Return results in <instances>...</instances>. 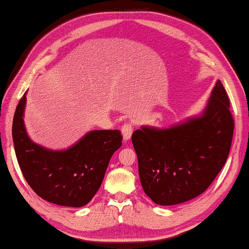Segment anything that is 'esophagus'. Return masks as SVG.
<instances>
[{
    "label": "esophagus",
    "instance_id": "34e87169",
    "mask_svg": "<svg viewBox=\"0 0 249 249\" xmlns=\"http://www.w3.org/2000/svg\"><path fill=\"white\" fill-rule=\"evenodd\" d=\"M131 134H133V125L126 123L122 126V136L124 141H128L131 138Z\"/></svg>",
    "mask_w": 249,
    "mask_h": 249
}]
</instances>
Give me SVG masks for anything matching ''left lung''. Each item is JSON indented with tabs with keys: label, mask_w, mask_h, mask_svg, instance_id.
Listing matches in <instances>:
<instances>
[{
	"label": "left lung",
	"mask_w": 249,
	"mask_h": 249,
	"mask_svg": "<svg viewBox=\"0 0 249 249\" xmlns=\"http://www.w3.org/2000/svg\"><path fill=\"white\" fill-rule=\"evenodd\" d=\"M217 80L202 111L169 126L142 125L131 142L144 193L160 205H174L205 192L228 158L233 119Z\"/></svg>",
	"instance_id": "1"
}]
</instances>
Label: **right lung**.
<instances>
[{
    "instance_id": "1",
    "label": "right lung",
    "mask_w": 249,
    "mask_h": 249,
    "mask_svg": "<svg viewBox=\"0 0 249 249\" xmlns=\"http://www.w3.org/2000/svg\"><path fill=\"white\" fill-rule=\"evenodd\" d=\"M26 92L13 121V140L21 171L40 198L63 206L88 204L103 183L111 157L122 145L120 130H91L64 150L30 138L24 124Z\"/></svg>"
}]
</instances>
